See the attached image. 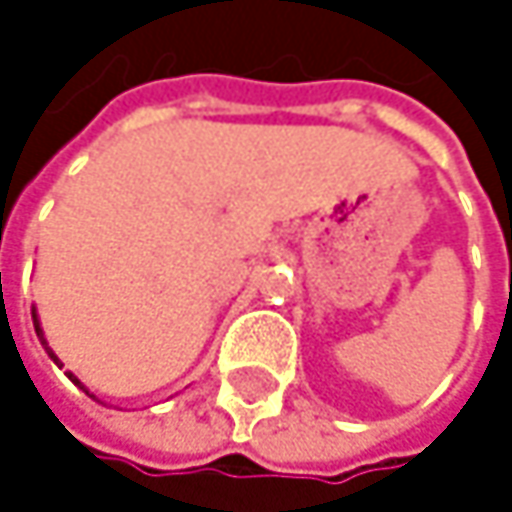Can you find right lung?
Here are the masks:
<instances>
[{"instance_id":"right-lung-1","label":"right lung","mask_w":512,"mask_h":512,"mask_svg":"<svg viewBox=\"0 0 512 512\" xmlns=\"http://www.w3.org/2000/svg\"><path fill=\"white\" fill-rule=\"evenodd\" d=\"M32 320H35V332H38V338H41V344L47 347V341H44V332H41V323H38V317H35V314H32ZM47 353H50V356H52V361H58V358H55V353H52L50 347H47Z\"/></svg>"}]
</instances>
